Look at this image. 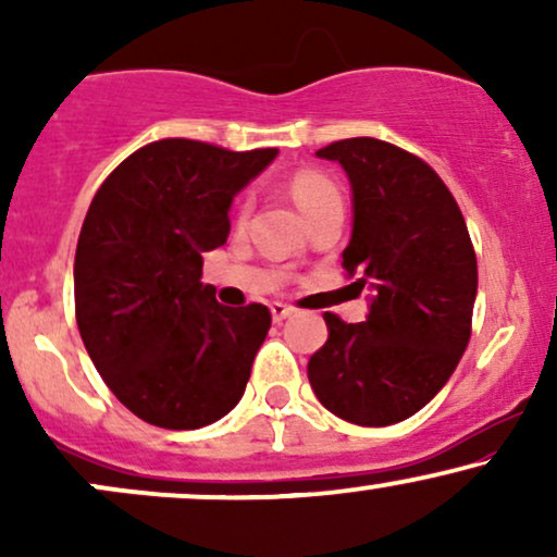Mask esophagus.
<instances>
[{"instance_id":"1","label":"esophagus","mask_w":557,"mask_h":557,"mask_svg":"<svg viewBox=\"0 0 557 557\" xmlns=\"http://www.w3.org/2000/svg\"><path fill=\"white\" fill-rule=\"evenodd\" d=\"M293 311H296V309H293L290 304H280V300H277V304H272V319H274V322H283V319L290 317Z\"/></svg>"}]
</instances>
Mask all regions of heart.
<instances>
[{
    "label": "heart",
    "instance_id": "heart-1",
    "mask_svg": "<svg viewBox=\"0 0 557 557\" xmlns=\"http://www.w3.org/2000/svg\"><path fill=\"white\" fill-rule=\"evenodd\" d=\"M290 194L296 198V203L300 207L309 220H314L317 214L327 212V209L343 207V190L327 172L314 170V168H304L298 172H293L290 177ZM248 212V201H243L240 214Z\"/></svg>",
    "mask_w": 557,
    "mask_h": 557
}]
</instances>
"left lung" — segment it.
Instances as JSON below:
<instances>
[{
	"label": "left lung",
	"instance_id": "obj_1",
	"mask_svg": "<svg viewBox=\"0 0 557 557\" xmlns=\"http://www.w3.org/2000/svg\"><path fill=\"white\" fill-rule=\"evenodd\" d=\"M317 157L341 162L354 188L343 270L372 287V306L359 324L324 314L330 337L309 359V382L350 424H398L443 389L469 345L474 246L456 198L411 151L345 138Z\"/></svg>",
	"mask_w": 557,
	"mask_h": 557
}]
</instances>
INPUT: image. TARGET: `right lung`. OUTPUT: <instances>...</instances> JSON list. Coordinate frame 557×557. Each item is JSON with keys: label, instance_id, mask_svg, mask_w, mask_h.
<instances>
[{"label": "right lung", "instance_id": "right-lung-1", "mask_svg": "<svg viewBox=\"0 0 557 557\" xmlns=\"http://www.w3.org/2000/svg\"><path fill=\"white\" fill-rule=\"evenodd\" d=\"M274 154L162 138L120 162L88 207L75 319L96 372L149 424L198 430L243 398L272 314L216 304L201 253L227 240L233 196Z\"/></svg>", "mask_w": 557, "mask_h": 557}]
</instances>
